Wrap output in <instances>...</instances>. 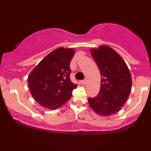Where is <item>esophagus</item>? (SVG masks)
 I'll return each instance as SVG.
<instances>
[{"mask_svg":"<svg viewBox=\"0 0 151 151\" xmlns=\"http://www.w3.org/2000/svg\"><path fill=\"white\" fill-rule=\"evenodd\" d=\"M80 82H81V84H86V79H84V80H81V81H80Z\"/></svg>","mask_w":151,"mask_h":151,"instance_id":"34e87169","label":"esophagus"}]
</instances>
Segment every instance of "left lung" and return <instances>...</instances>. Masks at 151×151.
Returning <instances> with one entry per match:
<instances>
[{
	"mask_svg": "<svg viewBox=\"0 0 151 151\" xmlns=\"http://www.w3.org/2000/svg\"><path fill=\"white\" fill-rule=\"evenodd\" d=\"M90 51L99 69L101 84L97 96L88 101L96 114L108 116L119 112L127 101L131 76L125 61L110 47L101 45Z\"/></svg>",
	"mask_w": 151,
	"mask_h": 151,
	"instance_id": "1",
	"label": "left lung"
}]
</instances>
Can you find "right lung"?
<instances>
[{"instance_id":"add662e5","label":"right lung","mask_w":151,"mask_h":151,"mask_svg":"<svg viewBox=\"0 0 151 151\" xmlns=\"http://www.w3.org/2000/svg\"><path fill=\"white\" fill-rule=\"evenodd\" d=\"M74 53L72 48L59 47L43 58L29 74L31 94L42 106L57 109L72 97L77 86L70 78V64Z\"/></svg>"}]
</instances>
